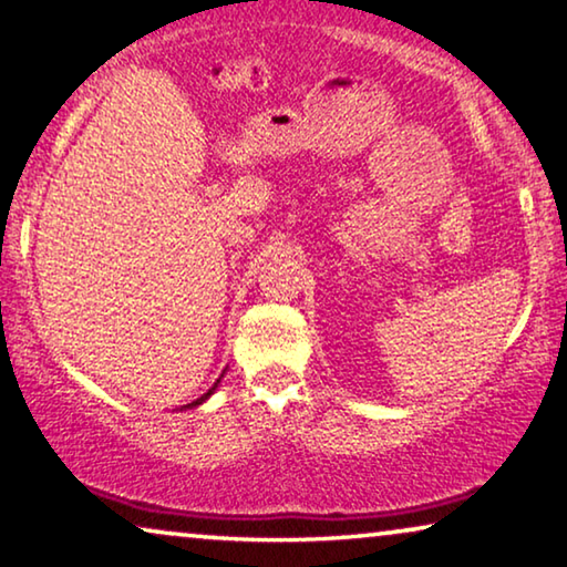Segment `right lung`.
<instances>
[{"instance_id": "obj_1", "label": "right lung", "mask_w": 567, "mask_h": 567, "mask_svg": "<svg viewBox=\"0 0 567 567\" xmlns=\"http://www.w3.org/2000/svg\"><path fill=\"white\" fill-rule=\"evenodd\" d=\"M220 378H223V374H220ZM220 378H218V380H215V385H213L210 390H207V393H205V395H200V398H197V401H193V403H187V405H185V409H195V405H200V403H205V401H207V398H210V395L215 393V388H218V382H220Z\"/></svg>"}]
</instances>
